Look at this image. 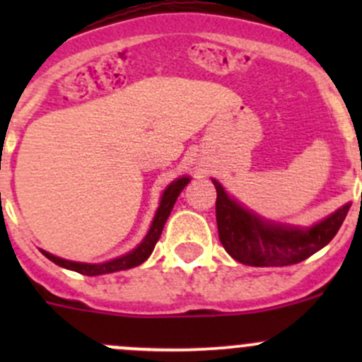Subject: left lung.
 <instances>
[{
  "label": "left lung",
  "mask_w": 362,
  "mask_h": 362,
  "mask_svg": "<svg viewBox=\"0 0 362 362\" xmlns=\"http://www.w3.org/2000/svg\"><path fill=\"white\" fill-rule=\"evenodd\" d=\"M211 182L217 189L218 240L233 259L247 266H289L305 261L334 238L352 204L345 203L310 228L282 226L252 214L231 198L217 180Z\"/></svg>",
  "instance_id": "8db88e82"
}]
</instances>
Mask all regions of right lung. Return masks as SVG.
Segmentation results:
<instances>
[{"label":"right lung","instance_id":"right-lung-1","mask_svg":"<svg viewBox=\"0 0 362 362\" xmlns=\"http://www.w3.org/2000/svg\"><path fill=\"white\" fill-rule=\"evenodd\" d=\"M191 182L189 177H180L177 180L171 182L166 189H164L163 196H160V203L158 211L154 215V221H152L151 229H148L147 236L144 238V242L133 249L131 252H127L126 255H120V257L112 259V261L107 262H100V264H89V262H75V261H68V259H61L57 255L49 254V252L42 250V254L45 255L47 259H50L52 262H56L57 266L61 268L71 269V272L82 273V275L87 276H96V275H107V273H113V272H122V269H129L134 268V266H140L141 262L147 261L148 255L152 254L154 250L156 243H158L160 233H163L164 224H166L168 217H170L171 210H173V204L177 202L178 194L182 192V189Z\"/></svg>","mask_w":362,"mask_h":362}]
</instances>
